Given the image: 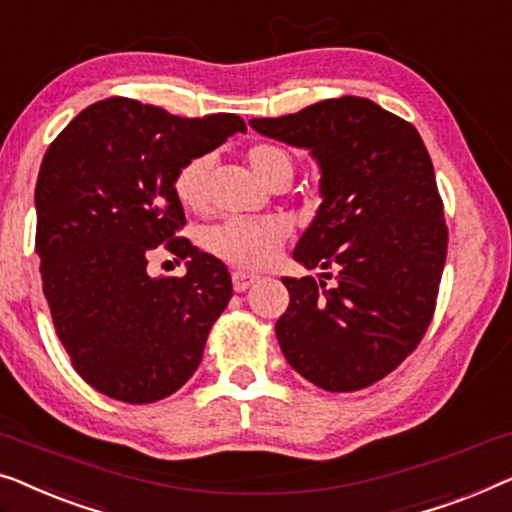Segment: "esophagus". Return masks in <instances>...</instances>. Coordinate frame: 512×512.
I'll return each mask as SVG.
<instances>
[{
	"instance_id": "1",
	"label": "esophagus",
	"mask_w": 512,
	"mask_h": 512,
	"mask_svg": "<svg viewBox=\"0 0 512 512\" xmlns=\"http://www.w3.org/2000/svg\"><path fill=\"white\" fill-rule=\"evenodd\" d=\"M256 279H258L256 274H249V272H233V288H235V291H238V293H244L251 284H254Z\"/></svg>"
}]
</instances>
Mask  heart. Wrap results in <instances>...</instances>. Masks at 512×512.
<instances>
[{"mask_svg": "<svg viewBox=\"0 0 512 512\" xmlns=\"http://www.w3.org/2000/svg\"><path fill=\"white\" fill-rule=\"evenodd\" d=\"M258 180L272 187L274 182H291L293 157L279 143H256L244 154ZM212 170L210 154L187 161L175 177V194L187 210L201 212L207 205V177ZM291 235V226L281 217L228 219L210 228L205 247L221 261L242 270H261L277 258L281 244Z\"/></svg>", "mask_w": 512, "mask_h": 512, "instance_id": "b5f03b06", "label": "heart"}]
</instances>
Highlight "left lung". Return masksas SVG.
I'll use <instances>...</instances> for the list:
<instances>
[{
	"instance_id": "1",
	"label": "left lung",
	"mask_w": 512,
	"mask_h": 512,
	"mask_svg": "<svg viewBox=\"0 0 512 512\" xmlns=\"http://www.w3.org/2000/svg\"><path fill=\"white\" fill-rule=\"evenodd\" d=\"M249 127L314 154L323 203L293 258L337 270L330 288L281 279L291 298L274 328L281 353L328 392L369 388L416 351L436 309L448 226L427 147L411 122L362 96Z\"/></svg>"
}]
</instances>
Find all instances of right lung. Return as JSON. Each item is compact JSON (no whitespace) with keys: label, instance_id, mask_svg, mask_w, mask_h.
<instances>
[{"label":"right lung","instance_id":"right-lung-1","mask_svg":"<svg viewBox=\"0 0 512 512\" xmlns=\"http://www.w3.org/2000/svg\"><path fill=\"white\" fill-rule=\"evenodd\" d=\"M238 131L247 124L233 113L189 120L110 96L43 154L34 191L43 293L73 369L117 402L180 390L233 298L226 265L177 235L187 219L175 177ZM157 246L190 258L184 278L146 274Z\"/></svg>","mask_w":512,"mask_h":512}]
</instances>
